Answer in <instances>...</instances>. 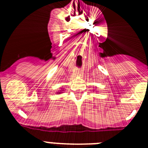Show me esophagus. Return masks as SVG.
Wrapping results in <instances>:
<instances>
[{
    "label": "esophagus",
    "instance_id": "34e87169",
    "mask_svg": "<svg viewBox=\"0 0 148 148\" xmlns=\"http://www.w3.org/2000/svg\"><path fill=\"white\" fill-rule=\"evenodd\" d=\"M76 73L77 75H78V74H81V73H82V72L78 70V71H76V73Z\"/></svg>",
    "mask_w": 148,
    "mask_h": 148
}]
</instances>
